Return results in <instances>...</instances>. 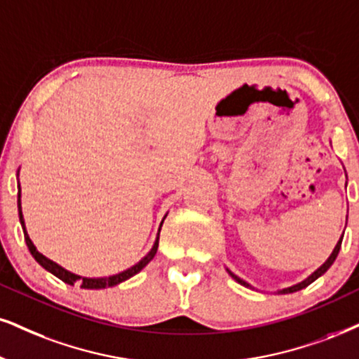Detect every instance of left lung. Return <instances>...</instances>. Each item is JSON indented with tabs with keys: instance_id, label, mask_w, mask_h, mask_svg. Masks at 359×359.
Segmentation results:
<instances>
[{
	"instance_id": "8db88e82",
	"label": "left lung",
	"mask_w": 359,
	"mask_h": 359,
	"mask_svg": "<svg viewBox=\"0 0 359 359\" xmlns=\"http://www.w3.org/2000/svg\"><path fill=\"white\" fill-rule=\"evenodd\" d=\"M341 241H343V236H341V238H339V241H338V243H336V246H334L333 253H331V255H330V258H328V259H326V261H325V263H323V264H321V266H320V268H318V269H316V271L311 274V276H308V278H306V280H303L302 283H298V285H293V286H290V287H285V290L278 291V293H280V294H287V293H294V291H299V290H303V287H306L308 285H311V283H313V281H315V280H318V278H320V276H321V274H325L326 271H328V269H330V266H331V264H333V263H334L336 256H338V253H339V248H341ZM228 273H229V274H231V278H234V280H236L238 283H240V285H243V286H251V285H248V283H246V281H243V280H241V278H238V276H236V274H233L231 271H229V269H228Z\"/></svg>"
}]
</instances>
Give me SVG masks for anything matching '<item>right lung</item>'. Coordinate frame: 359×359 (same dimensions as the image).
<instances>
[{"instance_id": "add662e5", "label": "right lung", "mask_w": 359, "mask_h": 359, "mask_svg": "<svg viewBox=\"0 0 359 359\" xmlns=\"http://www.w3.org/2000/svg\"><path fill=\"white\" fill-rule=\"evenodd\" d=\"M18 211H20V221H21V226H23V233H25V241L26 245H28V250L29 253L33 255V258L38 261L41 266L46 269V271H50L51 274H55L56 278H60L61 281H65L66 285H74V283H78L79 286L85 287V290H103V287H109V286H116L119 283L130 280L131 276H135L136 273H140L141 269H143L146 264L149 263L154 258V255H156V250H158V241H159V231H161V226L158 229V236H156V241H154V245L151 248V251H149L148 255L144 256L143 259L140 261V263H136L135 266L125 269V271L118 273V274H113V276H108V278H83V276H78V274H74L72 271H68V269L61 268L60 264H56L55 261L48 259L46 256L39 253L36 250V246L33 245V241L29 240L28 233H26V228H25V219H23V211H21V188L20 184H18ZM166 218V216H165ZM163 218V221H165ZM163 224V223H161Z\"/></svg>"}]
</instances>
